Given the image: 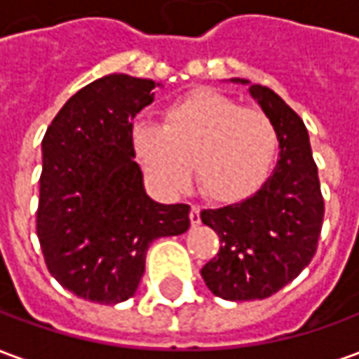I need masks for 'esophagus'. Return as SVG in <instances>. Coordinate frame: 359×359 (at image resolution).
<instances>
[{
    "instance_id": "34e87169",
    "label": "esophagus",
    "mask_w": 359,
    "mask_h": 359,
    "mask_svg": "<svg viewBox=\"0 0 359 359\" xmlns=\"http://www.w3.org/2000/svg\"><path fill=\"white\" fill-rule=\"evenodd\" d=\"M200 211H202L200 205H192V208H190V223H192V226L200 225V221H202V219H200Z\"/></svg>"
}]
</instances>
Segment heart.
<instances>
[{
	"instance_id": "obj_1",
	"label": "heart",
	"mask_w": 359,
	"mask_h": 359,
	"mask_svg": "<svg viewBox=\"0 0 359 359\" xmlns=\"http://www.w3.org/2000/svg\"><path fill=\"white\" fill-rule=\"evenodd\" d=\"M133 149L149 179L177 192L192 175L219 203L241 202L269 177L278 134L264 111L242 107L213 90H194L171 103L163 123L133 126Z\"/></svg>"
}]
</instances>
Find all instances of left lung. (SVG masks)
Wrapping results in <instances>:
<instances>
[{"instance_id": "1", "label": "left lung", "mask_w": 359, "mask_h": 359, "mask_svg": "<svg viewBox=\"0 0 359 359\" xmlns=\"http://www.w3.org/2000/svg\"><path fill=\"white\" fill-rule=\"evenodd\" d=\"M250 94L277 128L280 157L256 194L200 215L221 241L200 273L211 292L233 302L269 298L298 277L316 256L325 213L304 121L267 86L252 84Z\"/></svg>"}]
</instances>
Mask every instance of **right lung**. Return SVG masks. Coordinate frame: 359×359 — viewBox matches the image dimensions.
Listing matches in <instances>:
<instances>
[{"instance_id": "1", "label": "right lung", "mask_w": 359, "mask_h": 359, "mask_svg": "<svg viewBox=\"0 0 359 359\" xmlns=\"http://www.w3.org/2000/svg\"><path fill=\"white\" fill-rule=\"evenodd\" d=\"M161 84L107 74L61 107L42 140L36 233L51 277L113 306L140 285L149 244L190 226V205L154 202L134 161L133 118Z\"/></svg>"}]
</instances>
